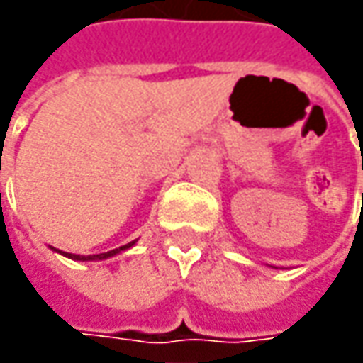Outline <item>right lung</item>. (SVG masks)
Returning <instances> with one entry per match:
<instances>
[{
  "mask_svg": "<svg viewBox=\"0 0 363 363\" xmlns=\"http://www.w3.org/2000/svg\"><path fill=\"white\" fill-rule=\"evenodd\" d=\"M135 244V240L129 244H125V246H119V248H115V250H108V252H101V255H89V257H82V255H70V252H66L64 257L68 258H74V260H103V258H108V257H115L117 252H121V250H125V248H129V246H133ZM56 250V248H54ZM60 252V250H58Z\"/></svg>",
  "mask_w": 363,
  "mask_h": 363,
  "instance_id": "add662e5",
  "label": "right lung"
}]
</instances>
